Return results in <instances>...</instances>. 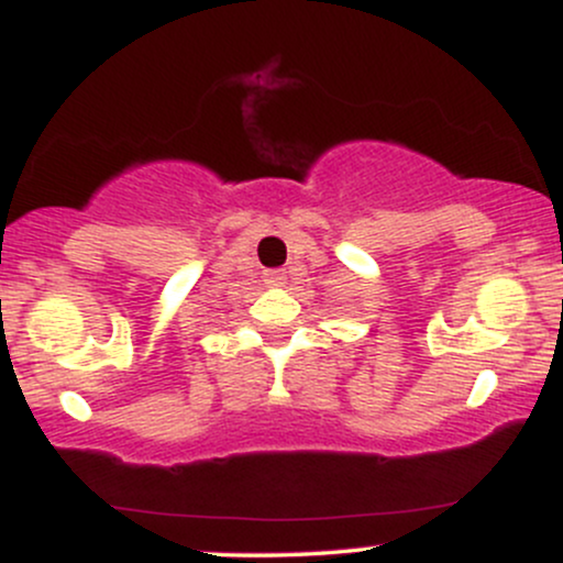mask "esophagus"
I'll use <instances>...</instances> for the list:
<instances>
[{
	"instance_id": "34e87169",
	"label": "esophagus",
	"mask_w": 563,
	"mask_h": 563,
	"mask_svg": "<svg viewBox=\"0 0 563 563\" xmlns=\"http://www.w3.org/2000/svg\"><path fill=\"white\" fill-rule=\"evenodd\" d=\"M267 283H269V286H283V283H286V273H280V269H273V273H267Z\"/></svg>"
}]
</instances>
